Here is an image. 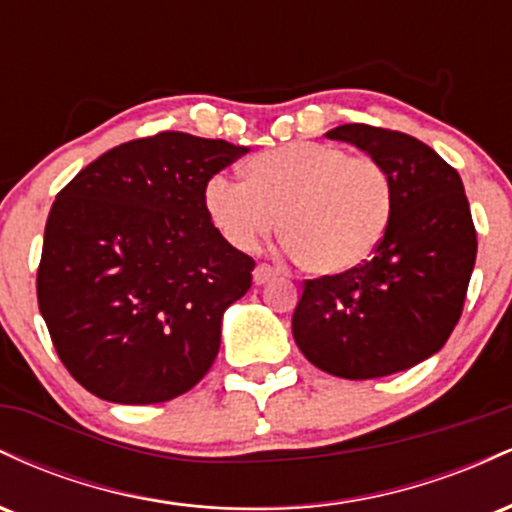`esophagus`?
<instances>
[{
	"instance_id": "obj_1",
	"label": "esophagus",
	"mask_w": 512,
	"mask_h": 512,
	"mask_svg": "<svg viewBox=\"0 0 512 512\" xmlns=\"http://www.w3.org/2000/svg\"><path fill=\"white\" fill-rule=\"evenodd\" d=\"M276 276V269L269 267V264H257L255 272H252V279H255V284H267V281H272Z\"/></svg>"
}]
</instances>
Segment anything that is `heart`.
<instances>
[{"mask_svg": "<svg viewBox=\"0 0 512 512\" xmlns=\"http://www.w3.org/2000/svg\"><path fill=\"white\" fill-rule=\"evenodd\" d=\"M204 209L221 238L252 250L276 228L305 272L356 269L383 243L392 182L383 163L332 144L296 142L250 158L245 180L211 175Z\"/></svg>", "mask_w": 512, "mask_h": 512, "instance_id": "obj_1", "label": "heart"}]
</instances>
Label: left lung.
Returning <instances> with one entry per match:
<instances>
[{"mask_svg": "<svg viewBox=\"0 0 512 512\" xmlns=\"http://www.w3.org/2000/svg\"><path fill=\"white\" fill-rule=\"evenodd\" d=\"M330 139L383 163L392 216L380 248L344 274L305 279L293 339L313 366L346 380L383 378L443 349L477 260V228L460 173L395 129L342 125Z\"/></svg>", "mask_w": 512, "mask_h": 512, "instance_id": "left-lung-1", "label": "left lung"}]
</instances>
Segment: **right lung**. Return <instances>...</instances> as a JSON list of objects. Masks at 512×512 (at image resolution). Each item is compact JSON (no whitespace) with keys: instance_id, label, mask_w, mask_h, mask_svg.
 I'll return each mask as SVG.
<instances>
[{"instance_id":"1","label":"right lung","mask_w":512,"mask_h":512,"mask_svg":"<svg viewBox=\"0 0 512 512\" xmlns=\"http://www.w3.org/2000/svg\"><path fill=\"white\" fill-rule=\"evenodd\" d=\"M245 151L158 132L105 151L60 190L35 289L57 356L91 395L168 402L207 375L255 260L216 231L204 185Z\"/></svg>"}]
</instances>
